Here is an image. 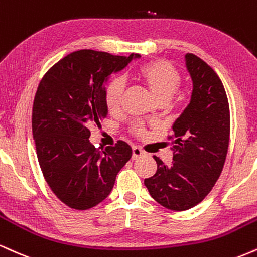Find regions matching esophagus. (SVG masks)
<instances>
[{
	"label": "esophagus",
	"instance_id": "esophagus-1",
	"mask_svg": "<svg viewBox=\"0 0 257 257\" xmlns=\"http://www.w3.org/2000/svg\"><path fill=\"white\" fill-rule=\"evenodd\" d=\"M145 154H146V152H145L141 147H138V146L133 147V159L140 158V157L145 156Z\"/></svg>",
	"mask_w": 257,
	"mask_h": 257
}]
</instances>
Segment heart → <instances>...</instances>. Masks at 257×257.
Returning a JSON list of instances; mask_svg holds the SVG:
<instances>
[{
    "label": "heart",
    "mask_w": 257,
    "mask_h": 257,
    "mask_svg": "<svg viewBox=\"0 0 257 257\" xmlns=\"http://www.w3.org/2000/svg\"><path fill=\"white\" fill-rule=\"evenodd\" d=\"M137 76L150 89L158 101H168L176 93L182 82L179 70L171 62L156 60L144 64L138 69ZM124 85L119 78L111 79L104 89V101L110 112L119 110L122 103ZM133 131L137 135H144V129L140 125H134Z\"/></svg>",
    "instance_id": "heart-1"
}]
</instances>
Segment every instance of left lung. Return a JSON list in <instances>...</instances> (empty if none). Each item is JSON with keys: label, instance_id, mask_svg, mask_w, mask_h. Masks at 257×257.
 <instances>
[{"label": "left lung", "instance_id": "obj_1", "mask_svg": "<svg viewBox=\"0 0 257 257\" xmlns=\"http://www.w3.org/2000/svg\"><path fill=\"white\" fill-rule=\"evenodd\" d=\"M193 79L190 103L174 123V159L165 165L158 157L157 172L145 185L157 202L187 211L196 206L214 187L224 168L230 141V106L218 74L194 54L185 55Z\"/></svg>", "mask_w": 257, "mask_h": 257}]
</instances>
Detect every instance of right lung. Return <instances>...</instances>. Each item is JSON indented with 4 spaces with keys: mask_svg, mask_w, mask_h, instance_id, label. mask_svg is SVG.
Here are the masks:
<instances>
[{
    "mask_svg": "<svg viewBox=\"0 0 257 257\" xmlns=\"http://www.w3.org/2000/svg\"><path fill=\"white\" fill-rule=\"evenodd\" d=\"M139 54L117 56L85 50L67 55L44 74L32 107V133L38 163L52 193L78 211L109 196L116 176L132 158V147L118 140L105 150L89 142V126L106 116L104 82Z\"/></svg>",
    "mask_w": 257,
    "mask_h": 257,
    "instance_id": "add662e5",
    "label": "right lung"
}]
</instances>
